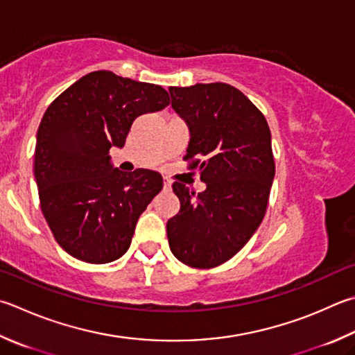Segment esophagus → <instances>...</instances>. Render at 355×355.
Masks as SVG:
<instances>
[{"label": "esophagus", "mask_w": 355, "mask_h": 355, "mask_svg": "<svg viewBox=\"0 0 355 355\" xmlns=\"http://www.w3.org/2000/svg\"><path fill=\"white\" fill-rule=\"evenodd\" d=\"M171 180L169 178H164V189H169L171 188Z\"/></svg>", "instance_id": "esophagus-1"}]
</instances>
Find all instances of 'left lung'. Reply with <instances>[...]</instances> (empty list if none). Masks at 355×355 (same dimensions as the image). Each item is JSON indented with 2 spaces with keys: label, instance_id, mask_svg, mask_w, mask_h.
Here are the masks:
<instances>
[{
  "label": "left lung",
  "instance_id": "8db88e82",
  "mask_svg": "<svg viewBox=\"0 0 355 355\" xmlns=\"http://www.w3.org/2000/svg\"><path fill=\"white\" fill-rule=\"evenodd\" d=\"M172 108L189 128L184 159L194 157L203 192L175 182L177 216L167 220L172 254L189 267L231 259L259 228L275 178L272 133L263 114L228 83L171 87Z\"/></svg>",
  "mask_w": 355,
  "mask_h": 355
}]
</instances>
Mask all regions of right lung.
Wrapping results in <instances>:
<instances>
[{
    "instance_id": "add662e5",
    "label": "right lung",
    "mask_w": 355,
    "mask_h": 355,
    "mask_svg": "<svg viewBox=\"0 0 355 355\" xmlns=\"http://www.w3.org/2000/svg\"><path fill=\"white\" fill-rule=\"evenodd\" d=\"M169 104L163 87L93 71L44 112L34 175L43 216L68 254L107 263L130 247L139 216L163 189V177L149 169L122 172L108 152L124 147L138 116Z\"/></svg>"
}]
</instances>
